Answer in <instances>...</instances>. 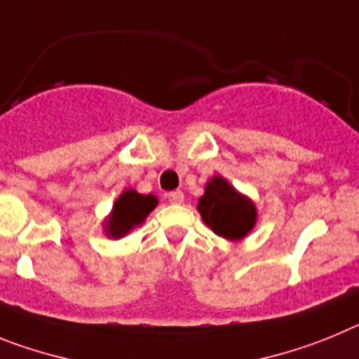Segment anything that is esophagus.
Returning <instances> with one entry per match:
<instances>
[{"label": "esophagus", "instance_id": "1", "mask_svg": "<svg viewBox=\"0 0 359 359\" xmlns=\"http://www.w3.org/2000/svg\"><path fill=\"white\" fill-rule=\"evenodd\" d=\"M168 201H170L171 204H182V202H184V193L180 191V189H175V191H170V193H168Z\"/></svg>", "mask_w": 359, "mask_h": 359}]
</instances>
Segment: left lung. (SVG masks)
<instances>
[{
  "instance_id": "1",
  "label": "left lung",
  "mask_w": 359,
  "mask_h": 359,
  "mask_svg": "<svg viewBox=\"0 0 359 359\" xmlns=\"http://www.w3.org/2000/svg\"><path fill=\"white\" fill-rule=\"evenodd\" d=\"M197 210L215 235L226 240H242L253 231L258 220L257 205L248 195L233 188L224 177L215 175L205 182Z\"/></svg>"
}]
</instances>
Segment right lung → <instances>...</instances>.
Returning a JSON list of instances; mask_svg holds the SVG:
<instances>
[{"label": "right lung", "instance_id": "right-lung-1", "mask_svg": "<svg viewBox=\"0 0 359 359\" xmlns=\"http://www.w3.org/2000/svg\"><path fill=\"white\" fill-rule=\"evenodd\" d=\"M157 204L158 198L155 195H141L135 189H124L111 205L110 215L102 224V231L108 238H123L133 227L141 226Z\"/></svg>", "mask_w": 359, "mask_h": 359}]
</instances>
